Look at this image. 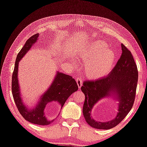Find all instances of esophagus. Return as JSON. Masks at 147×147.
I'll list each match as a JSON object with an SVG mask.
<instances>
[{"label":"esophagus","mask_w":147,"mask_h":147,"mask_svg":"<svg viewBox=\"0 0 147 147\" xmlns=\"http://www.w3.org/2000/svg\"><path fill=\"white\" fill-rule=\"evenodd\" d=\"M76 83H77L78 88H80L81 86H82V79L80 77L77 78H76Z\"/></svg>","instance_id":"1"}]
</instances>
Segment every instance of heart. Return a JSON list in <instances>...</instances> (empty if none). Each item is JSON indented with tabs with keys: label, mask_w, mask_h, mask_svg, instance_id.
<instances>
[{
	"label": "heart",
	"mask_w": 147,
	"mask_h": 147,
	"mask_svg": "<svg viewBox=\"0 0 147 147\" xmlns=\"http://www.w3.org/2000/svg\"><path fill=\"white\" fill-rule=\"evenodd\" d=\"M78 55L84 63V73L88 78L97 80L110 73L116 61V54L107 48L103 41L84 46Z\"/></svg>",
	"instance_id": "1"
}]
</instances>
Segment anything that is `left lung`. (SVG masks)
Wrapping results in <instances>:
<instances>
[{
  "mask_svg": "<svg viewBox=\"0 0 147 147\" xmlns=\"http://www.w3.org/2000/svg\"><path fill=\"white\" fill-rule=\"evenodd\" d=\"M122 53L117 63L107 76L95 80L84 81L81 90L85 95L83 115L90 126L99 129H111L127 116L134 105L138 80L137 65L130 51L121 44ZM111 98L118 103V113L114 119L99 122L91 116V111L97 102Z\"/></svg>",
  "mask_w": 147,
  "mask_h": 147,
  "instance_id": "8db88e82",
  "label": "left lung"
}]
</instances>
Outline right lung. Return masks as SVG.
<instances>
[{"mask_svg":"<svg viewBox=\"0 0 147 147\" xmlns=\"http://www.w3.org/2000/svg\"><path fill=\"white\" fill-rule=\"evenodd\" d=\"M38 36L39 34L37 33L30 37L20 52L18 53L12 74L11 91L16 107L23 117L32 124L46 125L50 124L55 120V119L50 120L46 118L44 113V109L46 106L51 102L56 101L62 108L69 97L73 93L77 91L78 87L75 80L72 76L57 71L52 83L48 90L41 95L35 106L31 109L28 108L23 102L21 95L18 76V67L20 60L29 52L32 45L36 42Z\"/></svg>","mask_w":147,"mask_h":147,"instance_id":"add662e5","label":"right lung"}]
</instances>
